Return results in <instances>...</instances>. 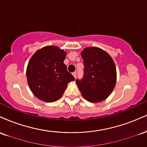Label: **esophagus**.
<instances>
[{
  "label": "esophagus",
  "instance_id": "esophagus-1",
  "mask_svg": "<svg viewBox=\"0 0 147 147\" xmlns=\"http://www.w3.org/2000/svg\"><path fill=\"white\" fill-rule=\"evenodd\" d=\"M72 75L74 76V77H75V78H76V77H77V72H74L73 73H72Z\"/></svg>",
  "mask_w": 147,
  "mask_h": 147
}]
</instances>
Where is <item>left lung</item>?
Instances as JSON below:
<instances>
[{"label": "left lung", "instance_id": "left-lung-1", "mask_svg": "<svg viewBox=\"0 0 147 147\" xmlns=\"http://www.w3.org/2000/svg\"><path fill=\"white\" fill-rule=\"evenodd\" d=\"M84 60V77L76 84L84 99L97 103L111 95L116 84L117 72L111 57L102 49L89 47L81 52Z\"/></svg>", "mask_w": 147, "mask_h": 147}]
</instances>
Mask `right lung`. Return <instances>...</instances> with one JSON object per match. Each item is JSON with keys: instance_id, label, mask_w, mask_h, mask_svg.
Instances as JSON below:
<instances>
[{"instance_id": "add662e5", "label": "right lung", "mask_w": 147, "mask_h": 147, "mask_svg": "<svg viewBox=\"0 0 147 147\" xmlns=\"http://www.w3.org/2000/svg\"><path fill=\"white\" fill-rule=\"evenodd\" d=\"M66 52L57 46H45L30 59L26 70L28 84L40 100L52 102L63 95L69 82L75 77L63 63Z\"/></svg>"}]
</instances>
